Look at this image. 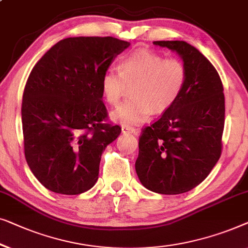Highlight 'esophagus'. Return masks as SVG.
Instances as JSON below:
<instances>
[{
  "label": "esophagus",
  "mask_w": 248,
  "mask_h": 248,
  "mask_svg": "<svg viewBox=\"0 0 248 248\" xmlns=\"http://www.w3.org/2000/svg\"><path fill=\"white\" fill-rule=\"evenodd\" d=\"M121 131H123V134H131V135H138V130L137 129L132 128V127H128V125H123L121 127Z\"/></svg>",
  "instance_id": "1"
}]
</instances>
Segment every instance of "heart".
<instances>
[{
	"label": "heart",
	"mask_w": 248,
	"mask_h": 248,
	"mask_svg": "<svg viewBox=\"0 0 248 248\" xmlns=\"http://www.w3.org/2000/svg\"><path fill=\"white\" fill-rule=\"evenodd\" d=\"M187 79L186 67L177 59H165L149 49L132 51L121 59L118 69L108 68L101 78V91L111 106H117L131 86L130 97L111 112L113 121L140 124L152 113H163L176 102Z\"/></svg>",
	"instance_id": "heart-1"
}]
</instances>
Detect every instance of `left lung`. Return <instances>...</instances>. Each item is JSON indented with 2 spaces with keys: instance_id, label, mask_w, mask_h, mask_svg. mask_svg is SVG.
<instances>
[{
  "instance_id": "8db88e82",
  "label": "left lung",
  "mask_w": 248,
  "mask_h": 248,
  "mask_svg": "<svg viewBox=\"0 0 248 248\" xmlns=\"http://www.w3.org/2000/svg\"><path fill=\"white\" fill-rule=\"evenodd\" d=\"M180 56L186 88L162 117L139 138L136 172L142 186L160 194L192 190L221 155L225 124L224 88L210 62L186 41H154Z\"/></svg>"
}]
</instances>
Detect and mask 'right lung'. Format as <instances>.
<instances>
[{
  "label": "right lung",
  "mask_w": 248,
  "mask_h": 248,
  "mask_svg": "<svg viewBox=\"0 0 248 248\" xmlns=\"http://www.w3.org/2000/svg\"><path fill=\"white\" fill-rule=\"evenodd\" d=\"M129 46L113 37L66 38L31 71L21 108L24 155L46 189L74 195L96 183L102 153L121 132L103 124L101 78Z\"/></svg>",
  "instance_id": "obj_1"
}]
</instances>
